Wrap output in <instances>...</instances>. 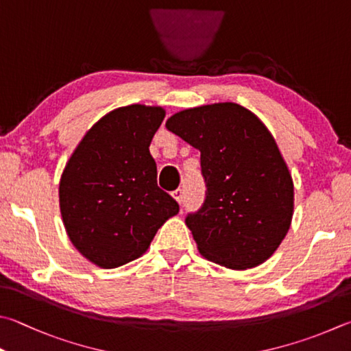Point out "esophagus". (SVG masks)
<instances>
[{"instance_id":"1","label":"esophagus","mask_w":351,"mask_h":351,"mask_svg":"<svg viewBox=\"0 0 351 351\" xmlns=\"http://www.w3.org/2000/svg\"><path fill=\"white\" fill-rule=\"evenodd\" d=\"M171 196H173V197H175V199H176V202H178V204H182V197H184V192H182V190H181V189H176V190H175V192H171Z\"/></svg>"}]
</instances>
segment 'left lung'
Listing matches in <instances>:
<instances>
[{"label": "left lung", "mask_w": 351, "mask_h": 351, "mask_svg": "<svg viewBox=\"0 0 351 351\" xmlns=\"http://www.w3.org/2000/svg\"><path fill=\"white\" fill-rule=\"evenodd\" d=\"M167 130L201 152L206 201L186 224L204 258L232 270L265 263L293 218V180L256 114L234 103L181 110Z\"/></svg>", "instance_id": "obj_1"}]
</instances>
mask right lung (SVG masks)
Instances as JSON below:
<instances>
[{
  "mask_svg": "<svg viewBox=\"0 0 351 351\" xmlns=\"http://www.w3.org/2000/svg\"><path fill=\"white\" fill-rule=\"evenodd\" d=\"M162 107L132 104L104 114L70 156L60 181V210L76 250L101 269L147 252L158 228L180 212L158 187L149 145Z\"/></svg>",
  "mask_w": 351,
  "mask_h": 351,
  "instance_id": "1",
  "label": "right lung"
}]
</instances>
